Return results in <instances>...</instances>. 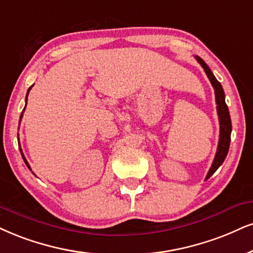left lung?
<instances>
[{
  "label": "left lung",
  "mask_w": 253,
  "mask_h": 253,
  "mask_svg": "<svg viewBox=\"0 0 253 253\" xmlns=\"http://www.w3.org/2000/svg\"><path fill=\"white\" fill-rule=\"evenodd\" d=\"M196 60L198 61V63L202 65L203 69H204L205 74L208 75L209 80H210L211 84H212L214 89V95H216V103H217V112H218V120H219V141H218V148L216 156H214V160L211 165L210 170L207 174V179L210 178L212 174L216 172V170L220 165L223 164L224 160L226 158L227 152H229L230 148V139H231V131H232V126H231V117H230L229 109L225 103V93H224L222 84L218 82L212 71L210 70V68L208 67V64L202 60L199 56H196Z\"/></svg>",
  "instance_id": "obj_1"
}]
</instances>
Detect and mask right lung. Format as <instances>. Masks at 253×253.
Listing matches in <instances>:
<instances>
[{
  "instance_id": "obj_1",
  "label": "right lung",
  "mask_w": 253,
  "mask_h": 253,
  "mask_svg": "<svg viewBox=\"0 0 253 253\" xmlns=\"http://www.w3.org/2000/svg\"><path fill=\"white\" fill-rule=\"evenodd\" d=\"M31 88H33V85H31V86H30V88H29V89H28V92H27V97H26V105H27V101H28V95H29V91H30V89H31ZM23 111H24V110H23ZM22 116H23V112H22V114H21V117H20V118H22ZM20 151H21V155H22V157H23V161H24V163H26V164H27V167H28V168H29V169H30L29 164H28V162H27V160H26V157H24L23 152H22V150H21V149H20Z\"/></svg>"
}]
</instances>
